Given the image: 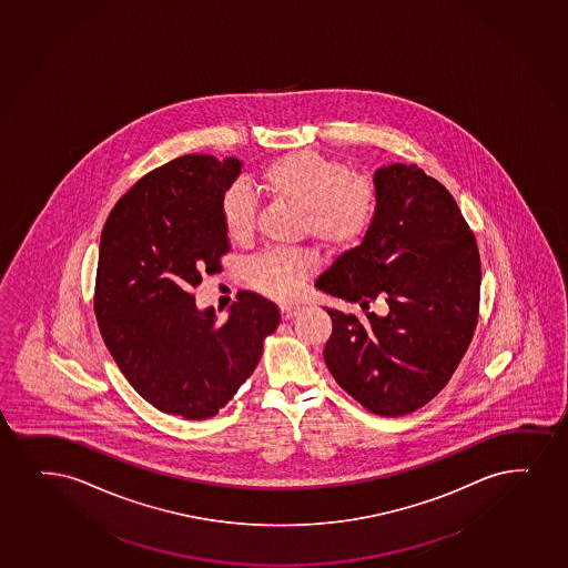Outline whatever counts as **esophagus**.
Instances as JSON below:
<instances>
[{
    "label": "esophagus",
    "mask_w": 568,
    "mask_h": 568,
    "mask_svg": "<svg viewBox=\"0 0 568 568\" xmlns=\"http://www.w3.org/2000/svg\"><path fill=\"white\" fill-rule=\"evenodd\" d=\"M301 312V307L298 306H281V317L283 320H293L294 315Z\"/></svg>",
    "instance_id": "esophagus-1"
}]
</instances>
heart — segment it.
I'll use <instances>...</instances> for the list:
<instances>
[{
	"label": "heart",
	"instance_id": "b5f03b06",
	"mask_svg": "<svg viewBox=\"0 0 568 568\" xmlns=\"http://www.w3.org/2000/svg\"><path fill=\"white\" fill-rule=\"evenodd\" d=\"M267 194L302 211L306 232L323 247L342 251L363 240L373 224L378 192L373 179L349 173L341 161L301 150L272 161L261 173ZM222 226L232 241L253 234L254 205L243 190H230L221 207ZM314 264L302 253L262 254L247 267L248 283L275 301H291Z\"/></svg>",
	"mask_w": 568,
	"mask_h": 568
}]
</instances>
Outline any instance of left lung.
<instances>
[{
    "instance_id": "left-lung-1",
    "label": "left lung",
    "mask_w": 568,
    "mask_h": 568,
    "mask_svg": "<svg viewBox=\"0 0 568 568\" xmlns=\"http://www.w3.org/2000/svg\"><path fill=\"white\" fill-rule=\"evenodd\" d=\"M374 184L378 207L367 234L315 287L363 312L384 300L387 312L359 320L327 307L333 334L323 357L367 410L403 416L447 386L474 338L479 248L450 192L418 165L378 169Z\"/></svg>"
}]
</instances>
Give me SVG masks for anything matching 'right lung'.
Instances as JSON below:
<instances>
[{
  "label": "right lung",
  "mask_w": 568,
  "mask_h": 568,
  "mask_svg": "<svg viewBox=\"0 0 568 568\" xmlns=\"http://www.w3.org/2000/svg\"><path fill=\"white\" fill-rule=\"evenodd\" d=\"M241 161L182 155L144 174L102 227L94 315L136 394L161 413L207 420L258 365L280 310L237 294L227 320L195 307L194 287L230 251L224 194Z\"/></svg>",
  "instance_id": "right-lung-1"
}]
</instances>
